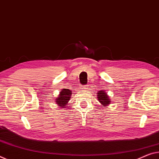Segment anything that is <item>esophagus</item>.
Wrapping results in <instances>:
<instances>
[{
  "instance_id": "esophagus-1",
  "label": "esophagus",
  "mask_w": 159,
  "mask_h": 159,
  "mask_svg": "<svg viewBox=\"0 0 159 159\" xmlns=\"http://www.w3.org/2000/svg\"><path fill=\"white\" fill-rule=\"evenodd\" d=\"M87 87H88V85H86V86H84L83 87H82V89H87Z\"/></svg>"
}]
</instances>
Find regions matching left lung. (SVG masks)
<instances>
[{
    "label": "left lung",
    "instance_id": "8db88e82",
    "mask_svg": "<svg viewBox=\"0 0 159 159\" xmlns=\"http://www.w3.org/2000/svg\"><path fill=\"white\" fill-rule=\"evenodd\" d=\"M97 99H98L99 102H100L102 106L107 107L109 104H111V99H109V97L108 96V94L104 90H101V91H99L97 92Z\"/></svg>",
    "mask_w": 159,
    "mask_h": 159
}]
</instances>
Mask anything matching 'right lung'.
Masks as SVG:
<instances>
[{"label":"right lung","instance_id":"right-lung-1","mask_svg":"<svg viewBox=\"0 0 159 159\" xmlns=\"http://www.w3.org/2000/svg\"><path fill=\"white\" fill-rule=\"evenodd\" d=\"M72 94V91L69 89H62L57 97L55 98L56 104H57V106L62 109L67 107L71 99Z\"/></svg>","mask_w":159,"mask_h":159}]
</instances>
